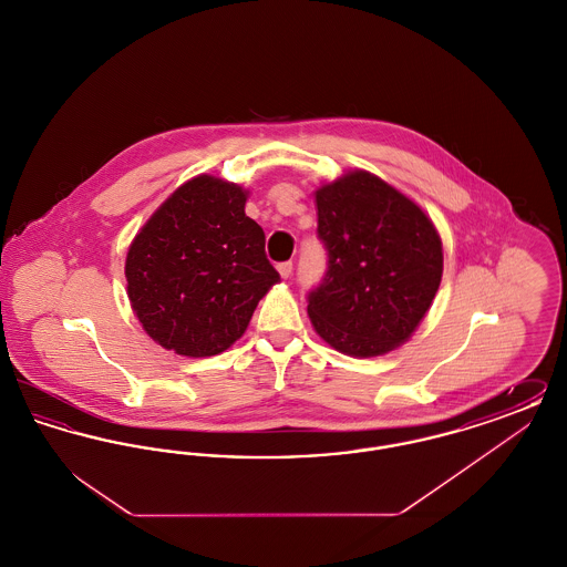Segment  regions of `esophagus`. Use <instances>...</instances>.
I'll return each instance as SVG.
<instances>
[{
    "mask_svg": "<svg viewBox=\"0 0 567 567\" xmlns=\"http://www.w3.org/2000/svg\"><path fill=\"white\" fill-rule=\"evenodd\" d=\"M278 274L287 280L291 274H293V264L291 261H285V264H278Z\"/></svg>",
    "mask_w": 567,
    "mask_h": 567,
    "instance_id": "1",
    "label": "esophagus"
}]
</instances>
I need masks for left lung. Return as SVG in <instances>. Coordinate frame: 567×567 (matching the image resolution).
Masks as SVG:
<instances>
[{"label": "left lung", "instance_id": "8db88e82", "mask_svg": "<svg viewBox=\"0 0 567 567\" xmlns=\"http://www.w3.org/2000/svg\"><path fill=\"white\" fill-rule=\"evenodd\" d=\"M315 199L327 271L308 293L312 327L351 357L398 349L427 315L442 280L432 218L365 169L327 183Z\"/></svg>", "mask_w": 567, "mask_h": 567}]
</instances>
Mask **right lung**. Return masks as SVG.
Returning <instances> with one entry per match:
<instances>
[{"mask_svg":"<svg viewBox=\"0 0 567 567\" xmlns=\"http://www.w3.org/2000/svg\"><path fill=\"white\" fill-rule=\"evenodd\" d=\"M248 190L202 174L174 190L127 250V296L163 349L213 357L243 338L280 280L264 229L244 213Z\"/></svg>","mask_w":567,"mask_h":567,"instance_id":"add662e5","label":"right lung"}]
</instances>
